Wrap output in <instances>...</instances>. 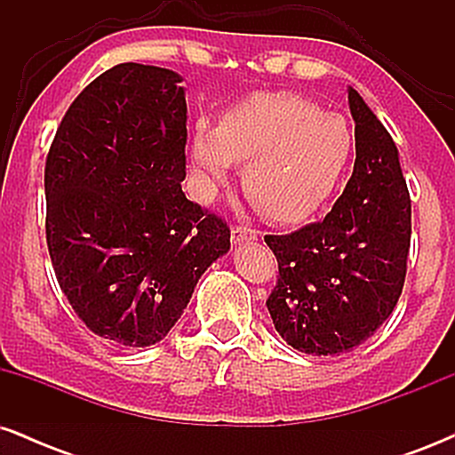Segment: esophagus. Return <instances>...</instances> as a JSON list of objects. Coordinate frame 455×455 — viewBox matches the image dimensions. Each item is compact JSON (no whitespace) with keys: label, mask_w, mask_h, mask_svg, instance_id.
<instances>
[{"label":"esophagus","mask_w":455,"mask_h":455,"mask_svg":"<svg viewBox=\"0 0 455 455\" xmlns=\"http://www.w3.org/2000/svg\"><path fill=\"white\" fill-rule=\"evenodd\" d=\"M259 239V231H254L252 227L248 224H235L231 231V242L233 243H245V242H254Z\"/></svg>","instance_id":"1"}]
</instances>
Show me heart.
<instances>
[{
    "label": "heart",
    "instance_id": "1",
    "mask_svg": "<svg viewBox=\"0 0 455 455\" xmlns=\"http://www.w3.org/2000/svg\"><path fill=\"white\" fill-rule=\"evenodd\" d=\"M351 154L342 115L291 92L254 93L224 115L216 132L196 128V195L212 198L231 162H245L242 186L250 201L271 220L295 222L325 203Z\"/></svg>",
    "mask_w": 455,
    "mask_h": 455
}]
</instances>
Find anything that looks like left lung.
Instances as JSON below:
<instances>
[{
	"mask_svg": "<svg viewBox=\"0 0 455 455\" xmlns=\"http://www.w3.org/2000/svg\"><path fill=\"white\" fill-rule=\"evenodd\" d=\"M355 119L353 175L321 222L265 235L278 260L267 297L275 331L307 355H338L368 340L398 304L411 248V195L398 148L348 90Z\"/></svg>",
	"mask_w": 455,
	"mask_h": 455,
	"instance_id": "left-lung-1",
	"label": "left lung"
}]
</instances>
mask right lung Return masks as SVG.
I'll return each mask as SVG.
<instances>
[{
  "label": "right lung",
  "instance_id": "right-lung-1",
  "mask_svg": "<svg viewBox=\"0 0 455 455\" xmlns=\"http://www.w3.org/2000/svg\"><path fill=\"white\" fill-rule=\"evenodd\" d=\"M173 70L119 64L93 78L44 164L46 245L61 293L119 347L160 342L231 228L188 201V107Z\"/></svg>",
  "mask_w": 455,
  "mask_h": 455
}]
</instances>
